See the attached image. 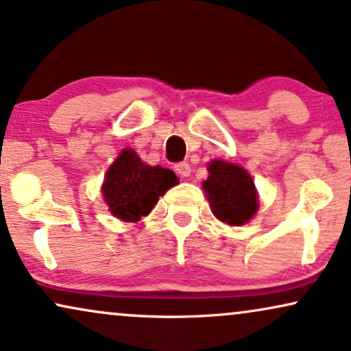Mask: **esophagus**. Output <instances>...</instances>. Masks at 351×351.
<instances>
[{
	"label": "esophagus",
	"mask_w": 351,
	"mask_h": 351,
	"mask_svg": "<svg viewBox=\"0 0 351 351\" xmlns=\"http://www.w3.org/2000/svg\"><path fill=\"white\" fill-rule=\"evenodd\" d=\"M174 169L177 171V174L182 176V177H189L190 172H192V169H190V165L186 161L177 162V165L174 166Z\"/></svg>",
	"instance_id": "1"
}]
</instances>
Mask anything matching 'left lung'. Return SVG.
Wrapping results in <instances>:
<instances>
[{
    "instance_id": "obj_1",
    "label": "left lung",
    "mask_w": 351,
    "mask_h": 351,
    "mask_svg": "<svg viewBox=\"0 0 351 351\" xmlns=\"http://www.w3.org/2000/svg\"><path fill=\"white\" fill-rule=\"evenodd\" d=\"M208 171L209 177L203 182V189L217 219L230 226L250 221L258 209V197L248 172L224 161H213Z\"/></svg>"
}]
</instances>
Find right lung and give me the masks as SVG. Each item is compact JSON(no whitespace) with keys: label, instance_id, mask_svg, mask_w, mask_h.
Wrapping results in <instances>:
<instances>
[{"label":"right lung","instance_id":"add662e5","mask_svg":"<svg viewBox=\"0 0 351 351\" xmlns=\"http://www.w3.org/2000/svg\"><path fill=\"white\" fill-rule=\"evenodd\" d=\"M177 182L172 171L145 165L135 152L124 149L106 172L103 197L116 217L136 222L148 216L158 198Z\"/></svg>","mask_w":351,"mask_h":351}]
</instances>
